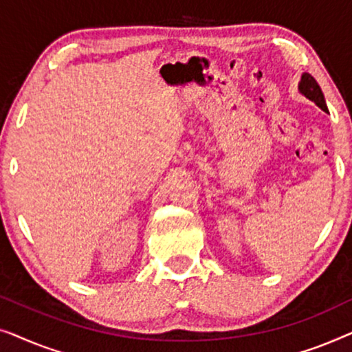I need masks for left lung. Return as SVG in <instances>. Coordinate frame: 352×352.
Segmentation results:
<instances>
[{
  "mask_svg": "<svg viewBox=\"0 0 352 352\" xmlns=\"http://www.w3.org/2000/svg\"><path fill=\"white\" fill-rule=\"evenodd\" d=\"M300 91L306 96L307 99L312 100V102H314L316 105H319L320 109L327 110L325 99H324V94H322V91H320V86L317 85V81L312 78L309 74H302L301 83H300Z\"/></svg>",
  "mask_w": 352,
  "mask_h": 352,
  "instance_id": "obj_1",
  "label": "left lung"
}]
</instances>
